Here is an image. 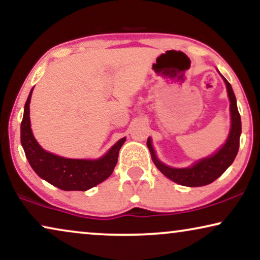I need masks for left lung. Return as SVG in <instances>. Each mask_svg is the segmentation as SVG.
I'll return each instance as SVG.
<instances>
[{
	"mask_svg": "<svg viewBox=\"0 0 260 260\" xmlns=\"http://www.w3.org/2000/svg\"><path fill=\"white\" fill-rule=\"evenodd\" d=\"M222 77V76H221ZM223 78V77H222ZM225 84L227 86V92H229V97L231 102V131L230 136L227 138L226 143L223 147L216 152L215 155L211 156V157L204 158L201 161L195 163L190 168H182L176 169L172 168L163 165L159 162L157 157H156L154 149H152L150 138H148V148L150 150L151 158L154 161L155 166L159 169V172L170 179L174 182L182 184V186L187 187H201L206 186V184L212 183L215 181L219 176H221L225 170L232 165L234 158L239 150V141H240V134H241V119L239 111L237 108V101L234 92L232 90V86L227 81L225 78Z\"/></svg>",
	"mask_w": 260,
	"mask_h": 260,
	"instance_id": "8db88e82",
	"label": "left lung"
}]
</instances>
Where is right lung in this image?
<instances>
[{"instance_id":"add662e5","label":"right lung","mask_w":260,"mask_h":260,"mask_svg":"<svg viewBox=\"0 0 260 260\" xmlns=\"http://www.w3.org/2000/svg\"><path fill=\"white\" fill-rule=\"evenodd\" d=\"M30 91L24 105L21 122V143L29 165L41 179L62 190H87L97 186L111 175L118 161L119 149L125 138H122L98 159H72L45 151L33 136L30 129L29 103Z\"/></svg>"}]
</instances>
